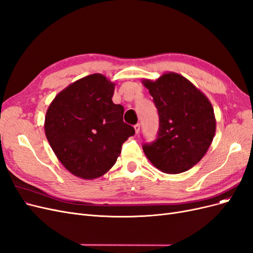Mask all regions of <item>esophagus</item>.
<instances>
[{"instance_id": "esophagus-1", "label": "esophagus", "mask_w": 253, "mask_h": 253, "mask_svg": "<svg viewBox=\"0 0 253 253\" xmlns=\"http://www.w3.org/2000/svg\"><path fill=\"white\" fill-rule=\"evenodd\" d=\"M134 130H135V133H138V132H140V130H141V125H140V124H136V125H134Z\"/></svg>"}]
</instances>
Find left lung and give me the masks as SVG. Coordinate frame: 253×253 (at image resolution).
<instances>
[{
  "label": "left lung",
  "mask_w": 253,
  "mask_h": 253,
  "mask_svg": "<svg viewBox=\"0 0 253 253\" xmlns=\"http://www.w3.org/2000/svg\"><path fill=\"white\" fill-rule=\"evenodd\" d=\"M142 83L153 97L160 117L158 138L143 145L144 153L162 172L189 170L205 156L214 137L212 105L189 80L175 72Z\"/></svg>",
  "instance_id": "obj_1"
}]
</instances>
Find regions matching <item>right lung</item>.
Instances as JSON below:
<instances>
[{
    "label": "right lung",
    "instance_id": "obj_1",
    "mask_svg": "<svg viewBox=\"0 0 253 253\" xmlns=\"http://www.w3.org/2000/svg\"><path fill=\"white\" fill-rule=\"evenodd\" d=\"M115 86L93 73L63 89L46 112L44 129L50 147L69 172L84 180L109 171L122 145L134 134V128L123 121V106L111 100Z\"/></svg>",
    "mask_w": 253,
    "mask_h": 253
}]
</instances>
